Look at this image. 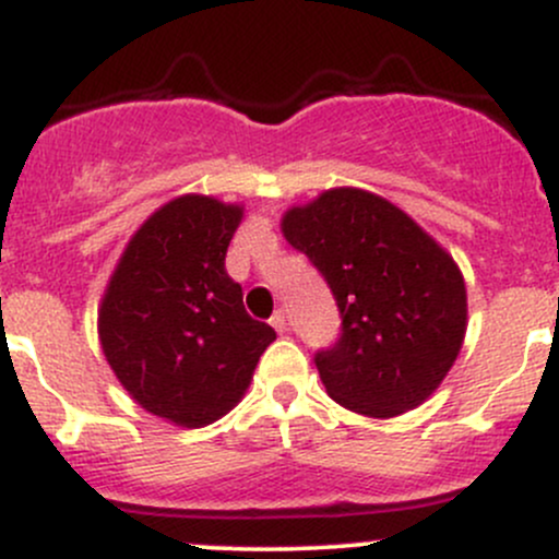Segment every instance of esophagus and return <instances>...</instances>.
<instances>
[{"label": "esophagus", "mask_w": 559, "mask_h": 559, "mask_svg": "<svg viewBox=\"0 0 559 559\" xmlns=\"http://www.w3.org/2000/svg\"><path fill=\"white\" fill-rule=\"evenodd\" d=\"M270 326H273L275 331H278V334H286V326H289V323H286L284 310H278V312H275L273 318H270Z\"/></svg>", "instance_id": "34e87169"}]
</instances>
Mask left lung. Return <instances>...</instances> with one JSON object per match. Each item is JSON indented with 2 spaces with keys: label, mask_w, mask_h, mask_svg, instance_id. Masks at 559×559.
<instances>
[{
  "label": "left lung",
  "mask_w": 559,
  "mask_h": 559,
  "mask_svg": "<svg viewBox=\"0 0 559 559\" xmlns=\"http://www.w3.org/2000/svg\"><path fill=\"white\" fill-rule=\"evenodd\" d=\"M281 230L326 278L340 308V342L316 353L331 401L373 419L421 406L467 334V286L449 251L360 188H331L292 206Z\"/></svg>",
  "instance_id": "left-lung-1"
}]
</instances>
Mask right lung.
<instances>
[{
    "label": "right lung",
    "mask_w": 559,
    "mask_h": 559,
    "mask_svg": "<svg viewBox=\"0 0 559 559\" xmlns=\"http://www.w3.org/2000/svg\"><path fill=\"white\" fill-rule=\"evenodd\" d=\"M243 206L186 193L134 230L97 310L110 371L140 408L175 427H206L247 392L275 340L243 310L225 270Z\"/></svg>",
    "instance_id": "right-lung-1"
}]
</instances>
